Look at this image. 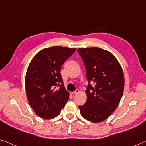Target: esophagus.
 <instances>
[{"label": "esophagus", "instance_id": "1", "mask_svg": "<svg viewBox=\"0 0 146 146\" xmlns=\"http://www.w3.org/2000/svg\"><path fill=\"white\" fill-rule=\"evenodd\" d=\"M79 93V89H76L75 91L72 92V93H71V94H77V93Z\"/></svg>", "mask_w": 146, "mask_h": 146}]
</instances>
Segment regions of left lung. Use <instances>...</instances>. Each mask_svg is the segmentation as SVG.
Masks as SVG:
<instances>
[{
  "label": "left lung",
  "instance_id": "1",
  "mask_svg": "<svg viewBox=\"0 0 146 146\" xmlns=\"http://www.w3.org/2000/svg\"><path fill=\"white\" fill-rule=\"evenodd\" d=\"M85 64L88 85L87 101L79 106L83 117L97 123L108 118L122 96L124 77L122 67L111 53L98 48H79Z\"/></svg>",
  "mask_w": 146,
  "mask_h": 146
}]
</instances>
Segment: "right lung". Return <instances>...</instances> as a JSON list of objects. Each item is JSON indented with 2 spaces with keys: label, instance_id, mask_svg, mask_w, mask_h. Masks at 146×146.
Listing matches in <instances>:
<instances>
[{
  "label": "right lung",
  "instance_id": "obj_1",
  "mask_svg": "<svg viewBox=\"0 0 146 146\" xmlns=\"http://www.w3.org/2000/svg\"><path fill=\"white\" fill-rule=\"evenodd\" d=\"M75 51V48L51 47L38 52L30 62L25 79L26 96L40 118L57 116L68 101L69 93L65 89L60 71Z\"/></svg>",
  "mask_w": 146,
  "mask_h": 146
}]
</instances>
